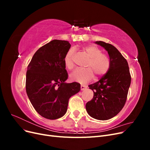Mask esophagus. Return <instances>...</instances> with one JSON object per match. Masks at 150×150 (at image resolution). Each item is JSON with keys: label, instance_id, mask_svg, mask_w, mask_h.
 Masks as SVG:
<instances>
[{"label": "esophagus", "instance_id": "1", "mask_svg": "<svg viewBox=\"0 0 150 150\" xmlns=\"http://www.w3.org/2000/svg\"><path fill=\"white\" fill-rule=\"evenodd\" d=\"M86 88H87V86H85V85H81V91H84V90H85Z\"/></svg>", "mask_w": 150, "mask_h": 150}]
</instances>
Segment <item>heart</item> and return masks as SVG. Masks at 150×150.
Wrapping results in <instances>:
<instances>
[{
  "label": "heart",
  "instance_id": "heart-1",
  "mask_svg": "<svg viewBox=\"0 0 150 150\" xmlns=\"http://www.w3.org/2000/svg\"><path fill=\"white\" fill-rule=\"evenodd\" d=\"M83 51L89 57L85 69H76L70 74L72 81L79 83H86L91 81L94 74L97 78L105 75L110 67V61L109 57L102 54L101 49L93 45H89L83 48ZM74 50L70 49L65 55L64 65L67 69L71 70L74 68L73 58Z\"/></svg>",
  "mask_w": 150,
  "mask_h": 150
}]
</instances>
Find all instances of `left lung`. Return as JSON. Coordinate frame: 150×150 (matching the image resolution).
I'll list each match as a JSON object with an SVG mask.
<instances>
[{
	"label": "left lung",
	"instance_id": "8db88e82",
	"mask_svg": "<svg viewBox=\"0 0 150 150\" xmlns=\"http://www.w3.org/2000/svg\"><path fill=\"white\" fill-rule=\"evenodd\" d=\"M95 43L108 51L110 67L100 80L88 86L94 96L86 103V109L93 118L108 120L118 114L124 107L131 78L128 62L118 50L103 41Z\"/></svg>",
	"mask_w": 150,
	"mask_h": 150
}]
</instances>
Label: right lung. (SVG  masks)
Masks as SVG:
<instances>
[{
    "label": "right lung",
    "instance_id": "right-lung-1",
    "mask_svg": "<svg viewBox=\"0 0 150 150\" xmlns=\"http://www.w3.org/2000/svg\"><path fill=\"white\" fill-rule=\"evenodd\" d=\"M70 47L66 40H53L35 52L28 66L27 94L35 111L46 119L64 116L69 98L81 89L78 83H65L68 74L64 59Z\"/></svg>",
    "mask_w": 150,
    "mask_h": 150
}]
</instances>
